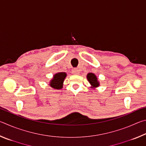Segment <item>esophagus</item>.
Listing matches in <instances>:
<instances>
[{
	"instance_id": "obj_1",
	"label": "esophagus",
	"mask_w": 146,
	"mask_h": 146,
	"mask_svg": "<svg viewBox=\"0 0 146 146\" xmlns=\"http://www.w3.org/2000/svg\"><path fill=\"white\" fill-rule=\"evenodd\" d=\"M72 73L74 75H78L80 73V71H79L78 68H74L72 70Z\"/></svg>"
}]
</instances>
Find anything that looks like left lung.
Masks as SVG:
<instances>
[{
    "label": "left lung",
    "instance_id": "obj_1",
    "mask_svg": "<svg viewBox=\"0 0 146 146\" xmlns=\"http://www.w3.org/2000/svg\"><path fill=\"white\" fill-rule=\"evenodd\" d=\"M87 78L89 81V82L91 84V85L93 86V87H98L99 86V83H98L97 80V76H95V74L92 73H90L88 74L87 75Z\"/></svg>",
    "mask_w": 146,
    "mask_h": 146
}]
</instances>
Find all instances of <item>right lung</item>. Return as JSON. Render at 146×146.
Instances as JSON below:
<instances>
[{"instance_id":"right-lung-1","label":"right lung","mask_w":146,"mask_h":146,"mask_svg":"<svg viewBox=\"0 0 146 146\" xmlns=\"http://www.w3.org/2000/svg\"><path fill=\"white\" fill-rule=\"evenodd\" d=\"M66 76V73L64 72H60L55 74L53 76V78L51 80L50 86L54 89L59 90L62 88L63 82L64 78Z\"/></svg>"}]
</instances>
